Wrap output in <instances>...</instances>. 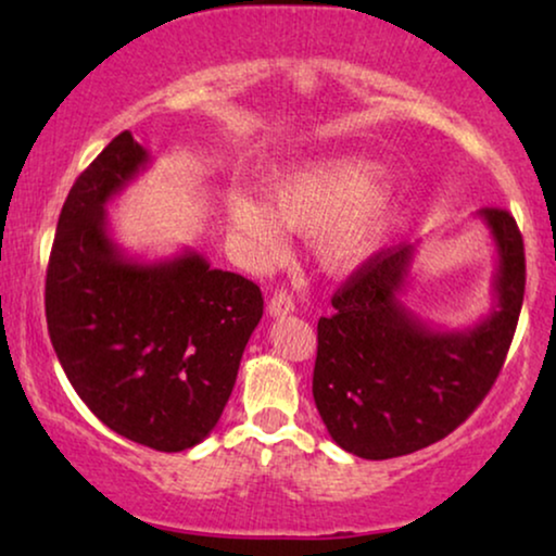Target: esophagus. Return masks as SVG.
Listing matches in <instances>:
<instances>
[{
    "label": "esophagus",
    "mask_w": 556,
    "mask_h": 556,
    "mask_svg": "<svg viewBox=\"0 0 556 556\" xmlns=\"http://www.w3.org/2000/svg\"><path fill=\"white\" fill-rule=\"evenodd\" d=\"M295 311V301H293V295L288 293V291H276L270 295V301H268V314L273 316V318H278V316H288V314H293Z\"/></svg>",
    "instance_id": "1"
}]
</instances>
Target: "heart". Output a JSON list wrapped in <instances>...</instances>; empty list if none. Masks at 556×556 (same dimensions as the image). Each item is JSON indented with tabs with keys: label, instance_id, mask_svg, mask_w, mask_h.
<instances>
[{
	"label": "heart",
	"instance_id": "obj_1",
	"mask_svg": "<svg viewBox=\"0 0 556 556\" xmlns=\"http://www.w3.org/2000/svg\"><path fill=\"white\" fill-rule=\"evenodd\" d=\"M377 164L362 156L321 159L278 172L265 181V200L235 194L227 219L245 248L270 261L283 248V227L314 232L316 255L326 270H354L375 253L397 207L390 185L371 181Z\"/></svg>",
	"mask_w": 556,
	"mask_h": 556
}]
</instances>
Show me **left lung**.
Listing matches in <instances>:
<instances>
[{"label": "left lung", "mask_w": 556, "mask_h": 556, "mask_svg": "<svg viewBox=\"0 0 556 556\" xmlns=\"http://www.w3.org/2000/svg\"><path fill=\"white\" fill-rule=\"evenodd\" d=\"M496 245L493 306L470 329L440 331L402 301L417 245L379 250L318 321L314 400L329 435L367 460L397 458L453 432L496 382L519 324L527 263L516 219L478 210Z\"/></svg>", "instance_id": "8db88e82"}]
</instances>
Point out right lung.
Returning <instances> with one entry per match:
<instances>
[{"label":"right lung","instance_id":"1","mask_svg":"<svg viewBox=\"0 0 556 556\" xmlns=\"http://www.w3.org/2000/svg\"><path fill=\"white\" fill-rule=\"evenodd\" d=\"M151 164L118 134L75 179L58 219L45 316L73 390L103 425L162 453L194 447L230 400L263 293L197 250L141 261L113 240L105 204Z\"/></svg>","mask_w":556,"mask_h":556}]
</instances>
